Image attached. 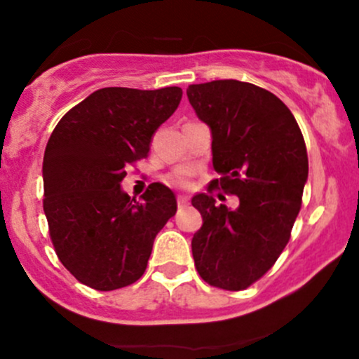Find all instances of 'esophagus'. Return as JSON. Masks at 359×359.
<instances>
[{"instance_id": "obj_1", "label": "esophagus", "mask_w": 359, "mask_h": 359, "mask_svg": "<svg viewBox=\"0 0 359 359\" xmlns=\"http://www.w3.org/2000/svg\"><path fill=\"white\" fill-rule=\"evenodd\" d=\"M177 205H179V210H184L187 205H189V201H187L186 196H179L177 198Z\"/></svg>"}]
</instances>
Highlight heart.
I'll return each mask as SVG.
<instances>
[{"instance_id":"b5f03b06","label":"heart","mask_w":359,"mask_h":359,"mask_svg":"<svg viewBox=\"0 0 359 359\" xmlns=\"http://www.w3.org/2000/svg\"><path fill=\"white\" fill-rule=\"evenodd\" d=\"M166 184L177 189H191L193 187V172L189 168H179L166 177Z\"/></svg>"}]
</instances>
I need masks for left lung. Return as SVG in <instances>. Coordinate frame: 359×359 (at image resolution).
I'll use <instances>...</instances> for the list:
<instances>
[{
    "instance_id": "1",
    "label": "left lung",
    "mask_w": 359,
    "mask_h": 359,
    "mask_svg": "<svg viewBox=\"0 0 359 359\" xmlns=\"http://www.w3.org/2000/svg\"><path fill=\"white\" fill-rule=\"evenodd\" d=\"M187 99L212 130L219 173L208 194L193 198L203 217L193 238L194 266L212 287L245 290L274 266L290 240L309 172L306 142L290 109L252 83L189 85ZM213 189L238 196L241 206L217 205Z\"/></svg>"
}]
</instances>
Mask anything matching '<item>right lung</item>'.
Wrapping results in <instances>:
<instances>
[{"instance_id": "obj_1", "label": "right lung", "mask_w": 359, "mask_h": 359, "mask_svg": "<svg viewBox=\"0 0 359 359\" xmlns=\"http://www.w3.org/2000/svg\"><path fill=\"white\" fill-rule=\"evenodd\" d=\"M180 99L179 86L100 88L53 128L43 158V210L57 257L86 287L111 292L135 283L154 238L175 215V194L163 184H151L139 203L119 182L147 158Z\"/></svg>"}]
</instances>
